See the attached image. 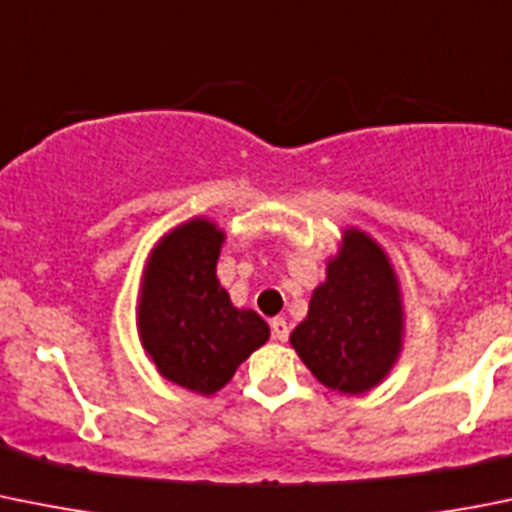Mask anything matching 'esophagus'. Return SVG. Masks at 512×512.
Listing matches in <instances>:
<instances>
[{"instance_id": "esophagus-1", "label": "esophagus", "mask_w": 512, "mask_h": 512, "mask_svg": "<svg viewBox=\"0 0 512 512\" xmlns=\"http://www.w3.org/2000/svg\"><path fill=\"white\" fill-rule=\"evenodd\" d=\"M270 328H272V338H275V341H288L290 328H288V321H285V318H272Z\"/></svg>"}]
</instances>
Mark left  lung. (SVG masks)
Instances as JSON below:
<instances>
[{
    "mask_svg": "<svg viewBox=\"0 0 512 512\" xmlns=\"http://www.w3.org/2000/svg\"><path fill=\"white\" fill-rule=\"evenodd\" d=\"M401 338L404 308L389 257L366 232L346 229L290 343L323 386L366 394L396 364Z\"/></svg>",
    "mask_w": 512,
    "mask_h": 512,
    "instance_id": "8db88e82",
    "label": "left lung"
}]
</instances>
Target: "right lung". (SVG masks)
I'll use <instances>...</instances> for the list:
<instances>
[{
  "mask_svg": "<svg viewBox=\"0 0 512 512\" xmlns=\"http://www.w3.org/2000/svg\"><path fill=\"white\" fill-rule=\"evenodd\" d=\"M224 232L189 219L151 250L138 295V336L159 374L197 394H214L270 338L255 310L234 308L217 280Z\"/></svg>",
  "mask_w": 512,
  "mask_h": 512,
  "instance_id": "right-lung-1",
  "label": "right lung"
}]
</instances>
